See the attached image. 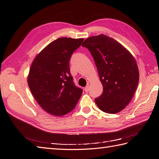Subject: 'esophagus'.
<instances>
[{"mask_svg":"<svg viewBox=\"0 0 159 159\" xmlns=\"http://www.w3.org/2000/svg\"><path fill=\"white\" fill-rule=\"evenodd\" d=\"M84 89H85V92H88L89 90V85H87V86H86V87Z\"/></svg>","mask_w":159,"mask_h":159,"instance_id":"obj_1","label":"esophagus"}]
</instances>
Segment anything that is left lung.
I'll list each match as a JSON object with an SVG mask.
<instances>
[{"mask_svg":"<svg viewBox=\"0 0 159 159\" xmlns=\"http://www.w3.org/2000/svg\"><path fill=\"white\" fill-rule=\"evenodd\" d=\"M95 61L103 90L95 99L98 107L107 113L125 108L137 89L139 69L133 55L123 45L106 35L88 38L82 44Z\"/></svg>","mask_w":159,"mask_h":159,"instance_id":"8db88e82","label":"left lung"}]
</instances>
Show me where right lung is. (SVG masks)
<instances>
[{"mask_svg":"<svg viewBox=\"0 0 159 159\" xmlns=\"http://www.w3.org/2000/svg\"><path fill=\"white\" fill-rule=\"evenodd\" d=\"M84 38H60L38 54L31 64L28 84L38 103L47 113L61 117L73 110L82 94L71 75L69 62Z\"/></svg>","mask_w":159,"mask_h":159,"instance_id":"right-lung-1","label":"right lung"}]
</instances>
